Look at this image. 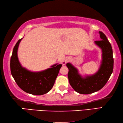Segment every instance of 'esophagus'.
<instances>
[{
	"instance_id": "esophagus-1",
	"label": "esophagus",
	"mask_w": 123,
	"mask_h": 123,
	"mask_svg": "<svg viewBox=\"0 0 123 123\" xmlns=\"http://www.w3.org/2000/svg\"><path fill=\"white\" fill-rule=\"evenodd\" d=\"M70 60H71V58H70V57H66V58H64V59L63 60V61H62V63L63 65H65L68 62L70 61Z\"/></svg>"
}]
</instances>
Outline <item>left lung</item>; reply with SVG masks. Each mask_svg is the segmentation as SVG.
Instances as JSON below:
<instances>
[{
    "label": "left lung",
    "instance_id": "left-lung-1",
    "mask_svg": "<svg viewBox=\"0 0 123 123\" xmlns=\"http://www.w3.org/2000/svg\"><path fill=\"white\" fill-rule=\"evenodd\" d=\"M100 41H95V44L101 49L102 60L98 70L95 74L83 77L78 69L70 63H67L69 69V81L72 88L81 94H90L100 90L106 85L113 72L114 59L113 49L106 35L99 32Z\"/></svg>",
    "mask_w": 123,
    "mask_h": 123
}]
</instances>
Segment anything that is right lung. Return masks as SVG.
Returning <instances> with one entry per match:
<instances>
[{
  "label": "right lung",
  "mask_w": 123,
  "mask_h": 123,
  "mask_svg": "<svg viewBox=\"0 0 123 123\" xmlns=\"http://www.w3.org/2000/svg\"><path fill=\"white\" fill-rule=\"evenodd\" d=\"M23 38L18 41L10 59V71L19 87L33 95H42L51 90L54 84L62 64H54L49 68L33 72L23 67L18 58V49Z\"/></svg>",
  "instance_id": "obj_1"
}]
</instances>
